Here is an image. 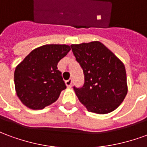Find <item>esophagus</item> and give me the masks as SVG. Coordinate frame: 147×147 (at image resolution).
Segmentation results:
<instances>
[{
    "label": "esophagus",
    "mask_w": 147,
    "mask_h": 147,
    "mask_svg": "<svg viewBox=\"0 0 147 147\" xmlns=\"http://www.w3.org/2000/svg\"><path fill=\"white\" fill-rule=\"evenodd\" d=\"M65 83H66V86H67V87H71V84H72V80H67V81H65Z\"/></svg>",
    "instance_id": "1"
}]
</instances>
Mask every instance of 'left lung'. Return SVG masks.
<instances>
[{
	"label": "left lung",
	"mask_w": 147,
	"mask_h": 147,
	"mask_svg": "<svg viewBox=\"0 0 147 147\" xmlns=\"http://www.w3.org/2000/svg\"><path fill=\"white\" fill-rule=\"evenodd\" d=\"M71 47L84 75L83 86H74L80 102L94 113L105 114L115 110L127 93L123 63L100 42Z\"/></svg>",
	"instance_id": "left-lung-1"
}]
</instances>
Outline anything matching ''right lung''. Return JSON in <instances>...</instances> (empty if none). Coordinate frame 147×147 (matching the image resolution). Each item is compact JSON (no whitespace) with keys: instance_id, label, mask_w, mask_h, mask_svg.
Masks as SVG:
<instances>
[{"instance_id":"1","label":"right lung","mask_w":147,"mask_h":147,"mask_svg":"<svg viewBox=\"0 0 147 147\" xmlns=\"http://www.w3.org/2000/svg\"><path fill=\"white\" fill-rule=\"evenodd\" d=\"M71 50L67 45H45L34 49L16 67V94L31 109H42L56 102L66 88L57 64Z\"/></svg>"}]
</instances>
